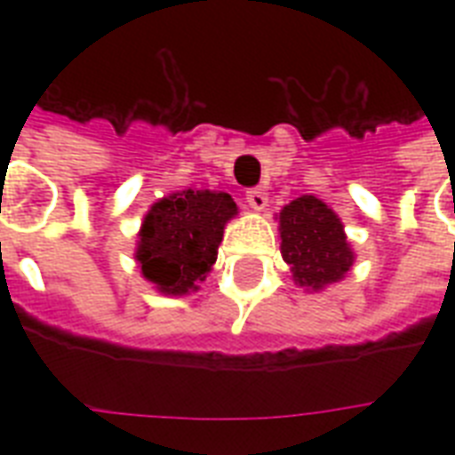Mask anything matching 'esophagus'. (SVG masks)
<instances>
[{
	"label": "esophagus",
	"instance_id": "1",
	"mask_svg": "<svg viewBox=\"0 0 455 455\" xmlns=\"http://www.w3.org/2000/svg\"><path fill=\"white\" fill-rule=\"evenodd\" d=\"M248 205L252 207V210H264L267 207V203H269V196H267V191L264 188H250L248 191Z\"/></svg>",
	"mask_w": 455,
	"mask_h": 455
}]
</instances>
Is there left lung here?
Instances as JSON below:
<instances>
[{"instance_id":"left-lung-1","label":"left lung","mask_w":455,"mask_h":455,"mask_svg":"<svg viewBox=\"0 0 455 455\" xmlns=\"http://www.w3.org/2000/svg\"><path fill=\"white\" fill-rule=\"evenodd\" d=\"M281 255L291 264L292 281L311 292L338 283L352 269L354 250L345 227L323 200L295 198L278 212Z\"/></svg>"}]
</instances>
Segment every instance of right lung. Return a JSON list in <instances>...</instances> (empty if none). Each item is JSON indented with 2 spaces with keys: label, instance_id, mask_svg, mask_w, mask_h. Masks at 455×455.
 <instances>
[{
  "label": "right lung",
  "instance_id": "1",
  "mask_svg": "<svg viewBox=\"0 0 455 455\" xmlns=\"http://www.w3.org/2000/svg\"><path fill=\"white\" fill-rule=\"evenodd\" d=\"M235 214L234 198L221 191L188 188L157 200L144 217L134 252L146 281L164 295L198 291Z\"/></svg>",
  "mask_w": 455,
  "mask_h": 455
}]
</instances>
